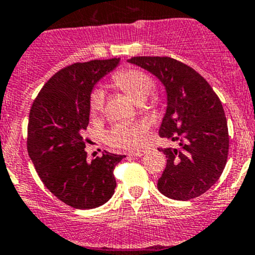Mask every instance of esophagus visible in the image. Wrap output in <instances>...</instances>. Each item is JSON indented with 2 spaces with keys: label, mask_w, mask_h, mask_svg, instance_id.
I'll list each match as a JSON object with an SVG mask.
<instances>
[{
  "label": "esophagus",
  "mask_w": 255,
  "mask_h": 255,
  "mask_svg": "<svg viewBox=\"0 0 255 255\" xmlns=\"http://www.w3.org/2000/svg\"><path fill=\"white\" fill-rule=\"evenodd\" d=\"M145 153V150H138V151H133V153H129V155L132 156H142Z\"/></svg>",
  "instance_id": "esophagus-1"
}]
</instances>
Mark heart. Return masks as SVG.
<instances>
[{"instance_id":"1","label":"heart","mask_w":255,"mask_h":255,"mask_svg":"<svg viewBox=\"0 0 255 255\" xmlns=\"http://www.w3.org/2000/svg\"><path fill=\"white\" fill-rule=\"evenodd\" d=\"M113 84L122 91L129 95L134 101H143L149 109H154L158 104L155 96L146 99L154 87V80L149 74L140 69L128 68L117 71L112 76ZM105 106V92L102 89H95L90 95V111L92 115H99ZM149 123L146 121L125 122L115 125L105 135L106 142L112 146L123 149L139 148L144 143Z\"/></svg>"}]
</instances>
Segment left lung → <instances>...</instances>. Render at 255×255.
I'll use <instances>...</instances> for the list:
<instances>
[{
	"mask_svg": "<svg viewBox=\"0 0 255 255\" xmlns=\"http://www.w3.org/2000/svg\"><path fill=\"white\" fill-rule=\"evenodd\" d=\"M130 64L155 75L165 86L168 106L159 135L177 148H159L165 154V170L158 190L179 201L205 194L227 163L230 137L220 99L197 71L169 56H133Z\"/></svg>",
	"mask_w": 255,
	"mask_h": 255,
	"instance_id": "left-lung-1",
	"label": "left lung"
}]
</instances>
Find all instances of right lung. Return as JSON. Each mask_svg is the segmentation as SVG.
Instances as JSON below:
<instances>
[{
	"label": "right lung",
	"instance_id": "obj_1",
	"mask_svg": "<svg viewBox=\"0 0 255 255\" xmlns=\"http://www.w3.org/2000/svg\"><path fill=\"white\" fill-rule=\"evenodd\" d=\"M120 58L75 63L45 82L28 121L27 149L45 187L80 210L99 207L115 194V166L125 155L105 150L87 163L82 133L89 125L90 95Z\"/></svg>",
	"mask_w": 255,
	"mask_h": 255
}]
</instances>
